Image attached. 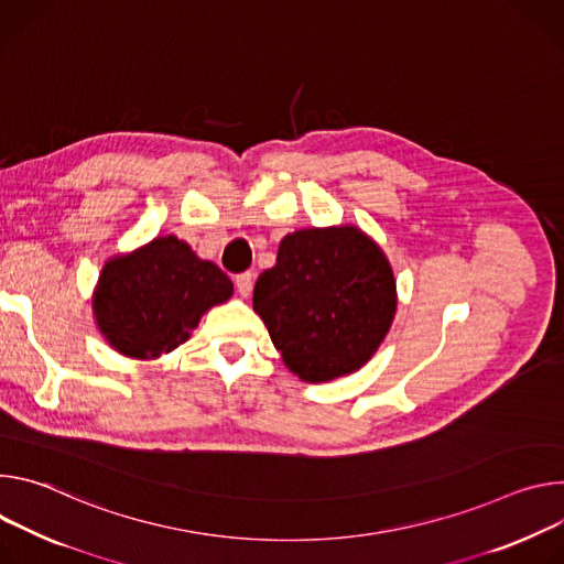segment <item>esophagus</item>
Wrapping results in <instances>:
<instances>
[{
    "instance_id": "obj_1",
    "label": "esophagus",
    "mask_w": 564,
    "mask_h": 564,
    "mask_svg": "<svg viewBox=\"0 0 564 564\" xmlns=\"http://www.w3.org/2000/svg\"><path fill=\"white\" fill-rule=\"evenodd\" d=\"M253 280H256L253 273H241V275L235 278V286H237L241 297H248L250 291H253Z\"/></svg>"
}]
</instances>
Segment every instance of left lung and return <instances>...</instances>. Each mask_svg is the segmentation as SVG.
<instances>
[{
	"instance_id": "8db88e82",
	"label": "left lung",
	"mask_w": 564,
	"mask_h": 564,
	"mask_svg": "<svg viewBox=\"0 0 564 564\" xmlns=\"http://www.w3.org/2000/svg\"><path fill=\"white\" fill-rule=\"evenodd\" d=\"M253 308L295 377L327 383L377 354L397 314V280L383 248L358 226L302 228L258 278Z\"/></svg>"
}]
</instances>
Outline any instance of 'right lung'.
Here are the masks:
<instances>
[{"mask_svg":"<svg viewBox=\"0 0 564 564\" xmlns=\"http://www.w3.org/2000/svg\"><path fill=\"white\" fill-rule=\"evenodd\" d=\"M232 295L230 278L174 235L154 237L105 262L94 318L118 354L154 360L191 338L208 308Z\"/></svg>","mask_w":564,"mask_h":564,"instance_id":"right-lung-1","label":"right lung"}]
</instances>
